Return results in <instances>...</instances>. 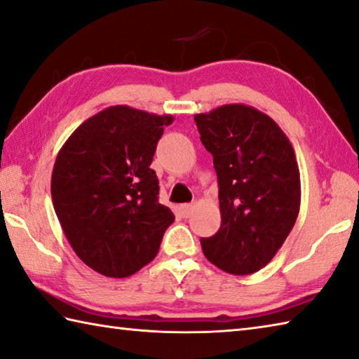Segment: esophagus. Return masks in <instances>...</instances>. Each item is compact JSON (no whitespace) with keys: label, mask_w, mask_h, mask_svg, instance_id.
Listing matches in <instances>:
<instances>
[{"label":"esophagus","mask_w":359,"mask_h":359,"mask_svg":"<svg viewBox=\"0 0 359 359\" xmlns=\"http://www.w3.org/2000/svg\"><path fill=\"white\" fill-rule=\"evenodd\" d=\"M192 209H194L192 205H181L180 206V212H181L182 217H189V215L192 214Z\"/></svg>","instance_id":"1"}]
</instances>
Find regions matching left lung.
<instances>
[{"label":"left lung","mask_w":359,"mask_h":359,"mask_svg":"<svg viewBox=\"0 0 359 359\" xmlns=\"http://www.w3.org/2000/svg\"><path fill=\"white\" fill-rule=\"evenodd\" d=\"M219 180L222 225L203 253L231 275L266 267L299 217L302 186L294 147L267 114L233 103L195 114Z\"/></svg>","instance_id":"obj_1"}]
</instances>
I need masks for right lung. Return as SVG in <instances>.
<instances>
[{
    "label": "right lung",
    "mask_w": 359,
    "mask_h": 359,
    "mask_svg": "<svg viewBox=\"0 0 359 359\" xmlns=\"http://www.w3.org/2000/svg\"><path fill=\"white\" fill-rule=\"evenodd\" d=\"M173 116L118 104L81 123L57 153L51 198L78 258L125 278L154 259L173 212L158 201L151 161Z\"/></svg>",
    "instance_id": "obj_1"
}]
</instances>
